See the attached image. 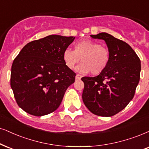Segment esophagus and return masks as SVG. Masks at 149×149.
I'll use <instances>...</instances> for the list:
<instances>
[{"instance_id":"1","label":"esophagus","mask_w":149,"mask_h":149,"mask_svg":"<svg viewBox=\"0 0 149 149\" xmlns=\"http://www.w3.org/2000/svg\"><path fill=\"white\" fill-rule=\"evenodd\" d=\"M81 78H82V76H81L80 75H79V74H77L76 75V80H80Z\"/></svg>"}]
</instances>
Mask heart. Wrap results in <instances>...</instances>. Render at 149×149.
<instances>
[{"instance_id": "b5f03b06", "label": "heart", "mask_w": 149, "mask_h": 149, "mask_svg": "<svg viewBox=\"0 0 149 149\" xmlns=\"http://www.w3.org/2000/svg\"><path fill=\"white\" fill-rule=\"evenodd\" d=\"M74 50L67 49L64 51L63 59L69 69H74L80 61L82 62L76 68L81 73L98 75L108 67L111 61V52L106 47L91 40H82L73 46Z\"/></svg>"}]
</instances>
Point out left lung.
<instances>
[{
    "label": "left lung",
    "mask_w": 149,
    "mask_h": 149,
    "mask_svg": "<svg viewBox=\"0 0 149 149\" xmlns=\"http://www.w3.org/2000/svg\"><path fill=\"white\" fill-rule=\"evenodd\" d=\"M104 40L111 52L107 69L95 77H83L84 104L92 113L111 117L121 111L134 97L140 78V60L127 42L109 33L91 35Z\"/></svg>",
    "instance_id": "1"
}]
</instances>
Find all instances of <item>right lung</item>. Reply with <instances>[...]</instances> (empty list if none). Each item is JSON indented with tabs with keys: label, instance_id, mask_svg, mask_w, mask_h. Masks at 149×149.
<instances>
[{
	"label": "right lung",
	"instance_id": "obj_1",
	"mask_svg": "<svg viewBox=\"0 0 149 149\" xmlns=\"http://www.w3.org/2000/svg\"><path fill=\"white\" fill-rule=\"evenodd\" d=\"M73 36L50 35L27 43L12 66L10 84L19 107L42 116L55 111L76 73L64 63L63 52Z\"/></svg>",
	"mask_w": 149,
	"mask_h": 149
}]
</instances>
